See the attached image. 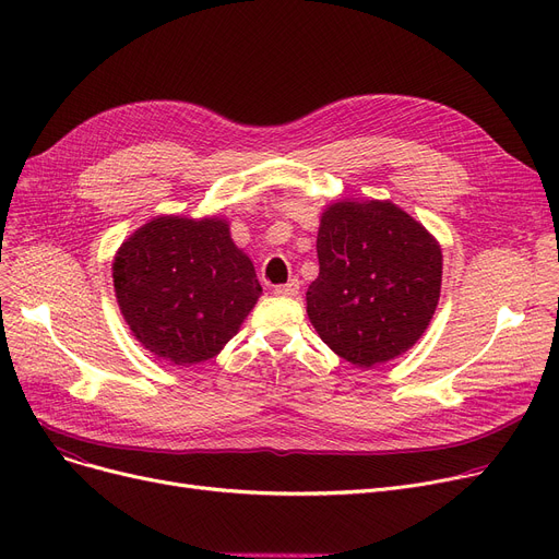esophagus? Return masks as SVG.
Masks as SVG:
<instances>
[{"label":"esophagus","mask_w":559,"mask_h":559,"mask_svg":"<svg viewBox=\"0 0 559 559\" xmlns=\"http://www.w3.org/2000/svg\"><path fill=\"white\" fill-rule=\"evenodd\" d=\"M274 295L276 297H297L299 295V278H289L287 283L276 285Z\"/></svg>","instance_id":"1"}]
</instances>
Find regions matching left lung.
<instances>
[{"instance_id":"left-lung-1","label":"left lung","mask_w":559,"mask_h":559,"mask_svg":"<svg viewBox=\"0 0 559 559\" xmlns=\"http://www.w3.org/2000/svg\"><path fill=\"white\" fill-rule=\"evenodd\" d=\"M308 317L340 358L369 369L413 348L442 289V249L392 201L342 199L321 213Z\"/></svg>"}]
</instances>
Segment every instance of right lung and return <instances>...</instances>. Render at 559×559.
<instances>
[{
    "label": "right lung",
    "mask_w": 559,
    "mask_h": 559,
    "mask_svg": "<svg viewBox=\"0 0 559 559\" xmlns=\"http://www.w3.org/2000/svg\"><path fill=\"white\" fill-rule=\"evenodd\" d=\"M112 285L133 337L176 367L215 358L262 295L222 217L150 219L117 249Z\"/></svg>",
    "instance_id": "1"
}]
</instances>
